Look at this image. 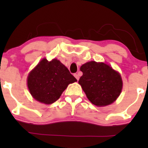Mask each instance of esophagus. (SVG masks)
Here are the masks:
<instances>
[{
    "label": "esophagus",
    "mask_w": 148,
    "mask_h": 148,
    "mask_svg": "<svg viewBox=\"0 0 148 148\" xmlns=\"http://www.w3.org/2000/svg\"><path fill=\"white\" fill-rule=\"evenodd\" d=\"M74 76H75V78L77 80H79V74H77V73H76V74H74Z\"/></svg>",
    "instance_id": "34e87169"
}]
</instances>
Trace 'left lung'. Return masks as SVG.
Returning <instances> with one entry per match:
<instances>
[{
    "mask_svg": "<svg viewBox=\"0 0 148 148\" xmlns=\"http://www.w3.org/2000/svg\"><path fill=\"white\" fill-rule=\"evenodd\" d=\"M83 76L79 84L92 103L98 106L111 104L120 95L123 81L120 74L103 62L90 61L81 67Z\"/></svg>",
    "mask_w": 148,
    "mask_h": 148,
    "instance_id": "obj_1",
    "label": "left lung"
}]
</instances>
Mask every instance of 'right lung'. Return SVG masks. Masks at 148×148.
<instances>
[{
  "label": "right lung",
  "instance_id": "add662e5",
  "mask_svg": "<svg viewBox=\"0 0 148 148\" xmlns=\"http://www.w3.org/2000/svg\"><path fill=\"white\" fill-rule=\"evenodd\" d=\"M77 80L57 59L44 58L28 76V87L34 99L51 104L60 98L69 84Z\"/></svg>",
  "mask_w": 148,
  "mask_h": 148
}]
</instances>
